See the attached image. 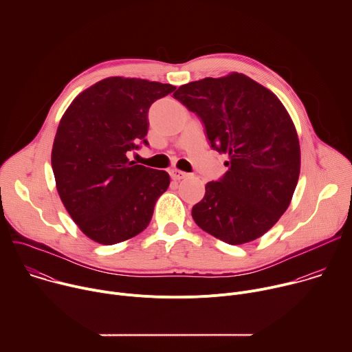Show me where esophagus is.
<instances>
[{
	"label": "esophagus",
	"instance_id": "34e87169",
	"mask_svg": "<svg viewBox=\"0 0 352 352\" xmlns=\"http://www.w3.org/2000/svg\"><path fill=\"white\" fill-rule=\"evenodd\" d=\"M170 175H171V178H173L174 181H179V179H184V178H186L189 174H188V173H185V171H181V170L173 168V170L170 171Z\"/></svg>",
	"mask_w": 352,
	"mask_h": 352
}]
</instances>
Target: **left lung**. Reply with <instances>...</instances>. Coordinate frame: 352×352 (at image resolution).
Listing matches in <instances>:
<instances>
[{
    "label": "left lung",
    "instance_id": "obj_1",
    "mask_svg": "<svg viewBox=\"0 0 352 352\" xmlns=\"http://www.w3.org/2000/svg\"><path fill=\"white\" fill-rule=\"evenodd\" d=\"M174 97L202 118L228 171L206 184L195 223L230 245L267 232L288 209L300 171L295 125L280 98L238 72L179 86Z\"/></svg>",
    "mask_w": 352,
    "mask_h": 352
}]
</instances>
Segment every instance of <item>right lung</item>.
Segmentation results:
<instances>
[{"label": "right lung", "instance_id": "obj_1", "mask_svg": "<svg viewBox=\"0 0 352 352\" xmlns=\"http://www.w3.org/2000/svg\"><path fill=\"white\" fill-rule=\"evenodd\" d=\"M170 83L110 76L80 91L64 113L52 150L63 204L91 241L114 245L142 232L170 175L126 153L147 140V111Z\"/></svg>", "mask_w": 352, "mask_h": 352}]
</instances>
